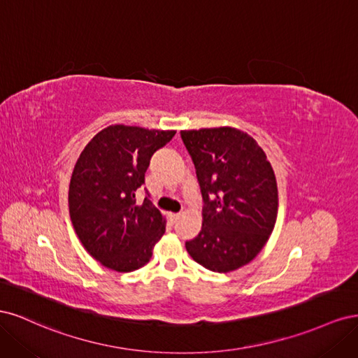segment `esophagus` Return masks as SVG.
<instances>
[{"instance_id":"esophagus-1","label":"esophagus","mask_w":358,"mask_h":358,"mask_svg":"<svg viewBox=\"0 0 358 358\" xmlns=\"http://www.w3.org/2000/svg\"><path fill=\"white\" fill-rule=\"evenodd\" d=\"M169 218L171 222H176L180 218V213H169Z\"/></svg>"}]
</instances>
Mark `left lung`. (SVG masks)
Listing matches in <instances>:
<instances>
[{"label":"left lung","instance_id":"1","mask_svg":"<svg viewBox=\"0 0 358 358\" xmlns=\"http://www.w3.org/2000/svg\"><path fill=\"white\" fill-rule=\"evenodd\" d=\"M204 200L201 231L185 243L192 259L229 273L259 254L278 216V183L255 140L233 127L183 129Z\"/></svg>","mask_w":358,"mask_h":358}]
</instances>
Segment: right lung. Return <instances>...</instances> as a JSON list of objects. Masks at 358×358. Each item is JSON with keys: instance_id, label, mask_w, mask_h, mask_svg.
<instances>
[{"instance_id": "add662e5", "label": "right lung", "mask_w": 358, "mask_h": 358, "mask_svg": "<svg viewBox=\"0 0 358 358\" xmlns=\"http://www.w3.org/2000/svg\"><path fill=\"white\" fill-rule=\"evenodd\" d=\"M176 134L124 124L96 133L76 161L69 188L70 218L80 243L119 273L149 263L166 218L146 197L137 204L150 157Z\"/></svg>"}]
</instances>
